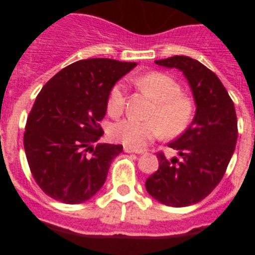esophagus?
Segmentation results:
<instances>
[{
	"label": "esophagus",
	"mask_w": 255,
	"mask_h": 255,
	"mask_svg": "<svg viewBox=\"0 0 255 255\" xmlns=\"http://www.w3.org/2000/svg\"><path fill=\"white\" fill-rule=\"evenodd\" d=\"M124 152L125 153H136V154H141L143 150L141 149H132L131 147H124Z\"/></svg>",
	"instance_id": "esophagus-1"
}]
</instances>
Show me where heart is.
I'll return each mask as SVG.
<instances>
[{
    "instance_id": "b5f03b06",
    "label": "heart",
    "mask_w": 255,
    "mask_h": 255,
    "mask_svg": "<svg viewBox=\"0 0 255 255\" xmlns=\"http://www.w3.org/2000/svg\"><path fill=\"white\" fill-rule=\"evenodd\" d=\"M135 84L155 101L149 114L150 120L124 119L112 125V138L139 149L158 138L162 131L167 136H175L188 128L194 114V102L181 93V87L175 79L167 74L153 71L135 79ZM125 87L123 83H117L107 97L108 115L120 116L125 110Z\"/></svg>"
}]
</instances>
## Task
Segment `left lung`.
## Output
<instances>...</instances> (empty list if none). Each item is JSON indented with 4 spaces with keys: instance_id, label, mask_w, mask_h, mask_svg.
<instances>
[{
    "instance_id": "1",
    "label": "left lung",
    "mask_w": 255,
    "mask_h": 255,
    "mask_svg": "<svg viewBox=\"0 0 255 255\" xmlns=\"http://www.w3.org/2000/svg\"><path fill=\"white\" fill-rule=\"evenodd\" d=\"M155 64L185 75L197 111L185 132L168 144L181 158L167 159L159 152V167L145 189L159 203L188 207L211 194L226 172L238 140L235 106L217 75L199 61L173 56Z\"/></svg>"
}]
</instances>
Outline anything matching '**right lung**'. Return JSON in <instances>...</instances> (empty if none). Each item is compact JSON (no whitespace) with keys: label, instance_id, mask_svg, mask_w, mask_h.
<instances>
[{"label":"right lung","instance_id":"add662e5","mask_svg":"<svg viewBox=\"0 0 255 255\" xmlns=\"http://www.w3.org/2000/svg\"><path fill=\"white\" fill-rule=\"evenodd\" d=\"M136 66L111 58L76 61L58 71L35 98L24 132L29 168L48 197L66 204L91 199L103 186L120 144L100 140L107 97Z\"/></svg>","mask_w":255,"mask_h":255}]
</instances>
